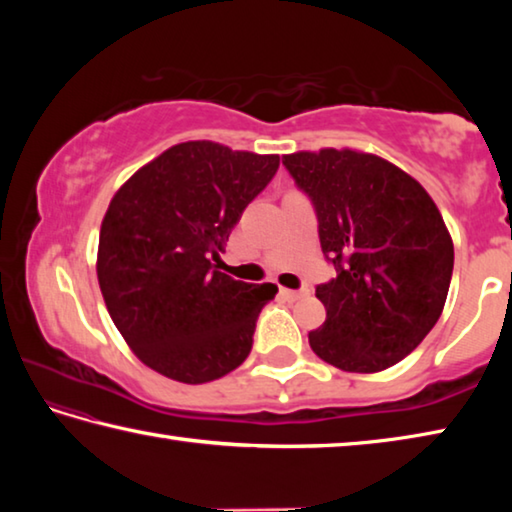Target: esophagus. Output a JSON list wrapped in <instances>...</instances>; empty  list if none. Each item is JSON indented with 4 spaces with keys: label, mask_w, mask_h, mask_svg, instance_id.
<instances>
[{
    "label": "esophagus",
    "mask_w": 512,
    "mask_h": 512,
    "mask_svg": "<svg viewBox=\"0 0 512 512\" xmlns=\"http://www.w3.org/2000/svg\"><path fill=\"white\" fill-rule=\"evenodd\" d=\"M282 293V296L284 298H287V300H300V298H305V296H309V289H298V291H293V289H282L280 291Z\"/></svg>",
    "instance_id": "esophagus-1"
}]
</instances>
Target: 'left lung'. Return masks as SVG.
<instances>
[{
	"instance_id": "left-lung-1",
	"label": "left lung",
	"mask_w": 512,
	"mask_h": 512,
	"mask_svg": "<svg viewBox=\"0 0 512 512\" xmlns=\"http://www.w3.org/2000/svg\"><path fill=\"white\" fill-rule=\"evenodd\" d=\"M309 196L336 275L316 287L327 318L309 345L348 372L395 366L443 314L454 244L436 203L395 164L359 151L284 155Z\"/></svg>"
}]
</instances>
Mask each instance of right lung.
<instances>
[{
  "mask_svg": "<svg viewBox=\"0 0 512 512\" xmlns=\"http://www.w3.org/2000/svg\"><path fill=\"white\" fill-rule=\"evenodd\" d=\"M280 155L183 142L119 189L101 223L97 275L112 323L160 375L205 384L253 348L275 284L216 271L248 203L271 183Z\"/></svg>",
  "mask_w": 512,
  "mask_h": 512,
  "instance_id": "obj_1",
  "label": "right lung"
}]
</instances>
